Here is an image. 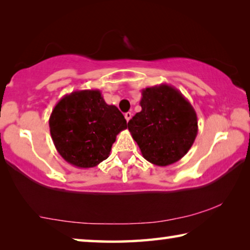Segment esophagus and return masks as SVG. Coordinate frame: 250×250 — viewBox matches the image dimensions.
I'll return each instance as SVG.
<instances>
[{
  "mask_svg": "<svg viewBox=\"0 0 250 250\" xmlns=\"http://www.w3.org/2000/svg\"><path fill=\"white\" fill-rule=\"evenodd\" d=\"M125 118L126 122H129V120L131 119V118H132V113H131V112H126V113H125Z\"/></svg>",
  "mask_w": 250,
  "mask_h": 250,
  "instance_id": "34e87169",
  "label": "esophagus"
}]
</instances>
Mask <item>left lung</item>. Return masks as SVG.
Instances as JSON below:
<instances>
[{
  "label": "left lung",
  "instance_id": "left-lung-1",
  "mask_svg": "<svg viewBox=\"0 0 250 250\" xmlns=\"http://www.w3.org/2000/svg\"><path fill=\"white\" fill-rule=\"evenodd\" d=\"M142 110L128 122L133 140L150 163L167 167L188 153L197 135L193 105L171 84L142 90Z\"/></svg>",
  "mask_w": 250,
  "mask_h": 250
}]
</instances>
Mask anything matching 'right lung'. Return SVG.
<instances>
[{"instance_id":"obj_1","label":"right lung","mask_w":250,"mask_h":250,"mask_svg":"<svg viewBox=\"0 0 250 250\" xmlns=\"http://www.w3.org/2000/svg\"><path fill=\"white\" fill-rule=\"evenodd\" d=\"M126 121L116 105L107 104L100 90L73 91L55 105L49 130L58 153L71 166L89 168L110 154Z\"/></svg>"}]
</instances>
